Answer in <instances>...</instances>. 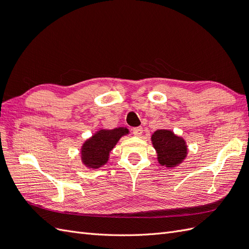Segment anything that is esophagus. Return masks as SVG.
Instances as JSON below:
<instances>
[{
    "label": "esophagus",
    "mask_w": 249,
    "mask_h": 249,
    "mask_svg": "<svg viewBox=\"0 0 249 249\" xmlns=\"http://www.w3.org/2000/svg\"><path fill=\"white\" fill-rule=\"evenodd\" d=\"M132 132H133L135 136H141V134L143 133V130H142L141 126H137V127H134Z\"/></svg>",
    "instance_id": "1"
}]
</instances>
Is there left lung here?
<instances>
[{"instance_id": "obj_1", "label": "left lung", "mask_w": 249, "mask_h": 249, "mask_svg": "<svg viewBox=\"0 0 249 249\" xmlns=\"http://www.w3.org/2000/svg\"><path fill=\"white\" fill-rule=\"evenodd\" d=\"M152 141L161 165L173 167L185 159L187 154L186 143L184 139L176 136L171 131H156L152 136Z\"/></svg>"}]
</instances>
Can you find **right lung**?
Wrapping results in <instances>:
<instances>
[{
	"label": "right lung",
	"mask_w": 249,
	"mask_h": 249,
	"mask_svg": "<svg viewBox=\"0 0 249 249\" xmlns=\"http://www.w3.org/2000/svg\"><path fill=\"white\" fill-rule=\"evenodd\" d=\"M127 132L129 131L124 127L97 132L82 147L83 162L91 168H99L106 164L111 149L115 146L119 138Z\"/></svg>",
	"instance_id": "obj_1"
}]
</instances>
